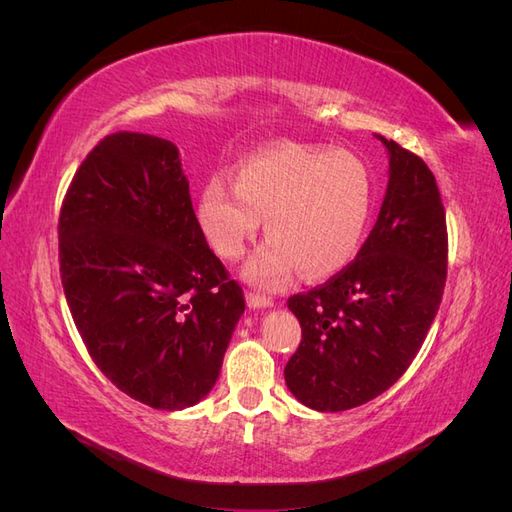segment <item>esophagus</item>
I'll use <instances>...</instances> for the list:
<instances>
[{"mask_svg": "<svg viewBox=\"0 0 512 512\" xmlns=\"http://www.w3.org/2000/svg\"><path fill=\"white\" fill-rule=\"evenodd\" d=\"M247 305L252 309H262V307H271L273 299L265 297V294H258V292H247Z\"/></svg>", "mask_w": 512, "mask_h": 512, "instance_id": "1", "label": "esophagus"}]
</instances>
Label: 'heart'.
<instances>
[{
	"label": "heart",
	"mask_w": 512,
	"mask_h": 512,
	"mask_svg": "<svg viewBox=\"0 0 512 512\" xmlns=\"http://www.w3.org/2000/svg\"><path fill=\"white\" fill-rule=\"evenodd\" d=\"M371 213L367 168L348 151L277 143L245 158L235 183L218 175L200 194L198 220L211 247L237 260L265 218L267 241L245 262L247 282L284 286L294 269L309 280L344 269Z\"/></svg>",
	"instance_id": "obj_1"
}]
</instances>
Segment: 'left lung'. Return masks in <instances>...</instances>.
Segmentation results:
<instances>
[{
    "instance_id": "8db88e82",
    "label": "left lung",
    "mask_w": 512,
    "mask_h": 512,
    "mask_svg": "<svg viewBox=\"0 0 512 512\" xmlns=\"http://www.w3.org/2000/svg\"><path fill=\"white\" fill-rule=\"evenodd\" d=\"M389 185L356 258L307 292L292 294L301 344L284 378L303 406L342 412L404 376L442 301L448 235L436 177L416 153L386 141Z\"/></svg>"
}]
</instances>
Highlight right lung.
Wrapping results in <instances>:
<instances>
[{
    "mask_svg": "<svg viewBox=\"0 0 512 512\" xmlns=\"http://www.w3.org/2000/svg\"><path fill=\"white\" fill-rule=\"evenodd\" d=\"M57 232L61 286L102 374L151 408L198 404L245 299L209 250L179 149L138 132L104 136L76 170Z\"/></svg>",
    "mask_w": 512,
    "mask_h": 512,
    "instance_id": "obj_1",
    "label": "right lung"
}]
</instances>
